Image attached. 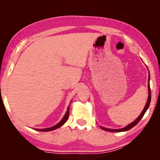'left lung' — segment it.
Returning <instances> with one entry per match:
<instances>
[{
  "mask_svg": "<svg viewBox=\"0 0 160 160\" xmlns=\"http://www.w3.org/2000/svg\"><path fill=\"white\" fill-rule=\"evenodd\" d=\"M149 71V70H148ZM150 72H149V75H148V98L147 100V102H146V104L144 107V109H143L142 112L140 113V116L138 117L134 121H132V123H131L130 124H128V126H126V127H124V128H119V129H111V128H104V127H102V126H99L100 128H101L102 130H104V131H109V132H123V131H128V130L131 129L132 127H134L136 124L138 123L139 121H140V119H141L143 116L146 112V111L148 110V109L149 108V106H150V101H151V91H150Z\"/></svg>",
  "mask_w": 160,
  "mask_h": 160,
  "instance_id": "1",
  "label": "left lung"
}]
</instances>
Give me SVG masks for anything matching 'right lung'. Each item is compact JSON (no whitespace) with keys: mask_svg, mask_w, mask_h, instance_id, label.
Wrapping results in <instances>:
<instances>
[{"mask_svg":"<svg viewBox=\"0 0 160 160\" xmlns=\"http://www.w3.org/2000/svg\"><path fill=\"white\" fill-rule=\"evenodd\" d=\"M71 102H70L69 104V106L68 107V109L66 113H65V115L63 116V117L62 118L61 120L59 121V122L56 124V125L53 126L52 127H50V128H42V129H38V128H34V130H36V131H43V132H47V131H53V130H56L58 128H60L61 126H62L63 125V124L66 122L67 120H68V116H69V109H70V104Z\"/></svg>","mask_w":160,"mask_h":160,"instance_id":"obj_1","label":"right lung"}]
</instances>
